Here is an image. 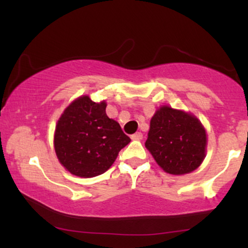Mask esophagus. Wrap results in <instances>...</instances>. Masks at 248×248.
I'll use <instances>...</instances> for the list:
<instances>
[{
    "instance_id": "34e87169",
    "label": "esophagus",
    "mask_w": 248,
    "mask_h": 248,
    "mask_svg": "<svg viewBox=\"0 0 248 248\" xmlns=\"http://www.w3.org/2000/svg\"><path fill=\"white\" fill-rule=\"evenodd\" d=\"M142 137H143V135H142L141 132H137V133H134V134L131 135V139H132V140L139 141V140H141Z\"/></svg>"
}]
</instances>
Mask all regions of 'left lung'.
I'll list each match as a JSON object with an SVG mask.
<instances>
[{
    "instance_id": "left-lung-1",
    "label": "left lung",
    "mask_w": 248,
    "mask_h": 248,
    "mask_svg": "<svg viewBox=\"0 0 248 248\" xmlns=\"http://www.w3.org/2000/svg\"><path fill=\"white\" fill-rule=\"evenodd\" d=\"M206 145V130L194 114L162 105L151 117L145 148L168 174L181 176L198 169Z\"/></svg>"
}]
</instances>
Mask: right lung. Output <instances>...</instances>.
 Masks as SVG:
<instances>
[{"instance_id": "1", "label": "right lung", "mask_w": 248, "mask_h": 248, "mask_svg": "<svg viewBox=\"0 0 248 248\" xmlns=\"http://www.w3.org/2000/svg\"><path fill=\"white\" fill-rule=\"evenodd\" d=\"M107 103L78 97L57 120L54 149L60 164L71 174L91 178L104 174L118 152L131 142L120 124L106 114Z\"/></svg>"}]
</instances>
